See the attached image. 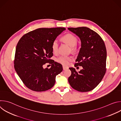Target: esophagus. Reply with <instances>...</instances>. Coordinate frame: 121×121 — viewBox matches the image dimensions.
I'll use <instances>...</instances> for the list:
<instances>
[{
    "mask_svg": "<svg viewBox=\"0 0 121 121\" xmlns=\"http://www.w3.org/2000/svg\"><path fill=\"white\" fill-rule=\"evenodd\" d=\"M68 67L65 66H64V65H63V70H65L67 69H68Z\"/></svg>",
    "mask_w": 121,
    "mask_h": 121,
    "instance_id": "esophagus-1",
    "label": "esophagus"
}]
</instances>
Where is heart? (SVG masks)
Wrapping results in <instances>:
<instances>
[{
	"label": "heart",
	"instance_id": "obj_1",
	"mask_svg": "<svg viewBox=\"0 0 121 121\" xmlns=\"http://www.w3.org/2000/svg\"><path fill=\"white\" fill-rule=\"evenodd\" d=\"M63 41L71 47V50H74L76 49L75 45L77 43V38L70 33H68L64 35L62 37ZM59 46V42L57 40H55L52 44V49L54 53H56ZM73 57L72 56H61L57 57L56 59V61L59 63L64 65H68L69 62L72 61Z\"/></svg>",
	"mask_w": 121,
	"mask_h": 121
}]
</instances>
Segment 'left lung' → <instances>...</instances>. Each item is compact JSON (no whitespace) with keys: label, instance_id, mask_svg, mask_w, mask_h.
I'll list each match as a JSON object with an SVG mask.
<instances>
[{"label":"left lung","instance_id":"8db88e82","mask_svg":"<svg viewBox=\"0 0 121 121\" xmlns=\"http://www.w3.org/2000/svg\"><path fill=\"white\" fill-rule=\"evenodd\" d=\"M81 41V48L75 66H82L77 72L69 68L71 75L68 80L71 87L80 92H88L95 88L106 73L107 52L104 41L94 30L86 27L68 28Z\"/></svg>","mask_w":121,"mask_h":121}]
</instances>
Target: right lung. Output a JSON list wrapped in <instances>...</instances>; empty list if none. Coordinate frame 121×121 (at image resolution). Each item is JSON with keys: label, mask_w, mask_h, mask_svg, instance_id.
I'll return each instance as SVG.
<instances>
[{"label": "right lung", "mask_w": 121, "mask_h": 121, "mask_svg": "<svg viewBox=\"0 0 121 121\" xmlns=\"http://www.w3.org/2000/svg\"><path fill=\"white\" fill-rule=\"evenodd\" d=\"M65 28H39L29 32L20 39L16 48L14 68L29 89L44 91L54 86L56 75L63 70L61 64L50 59L52 44ZM51 61L50 69L43 65Z\"/></svg>", "instance_id": "right-lung-1"}]
</instances>
